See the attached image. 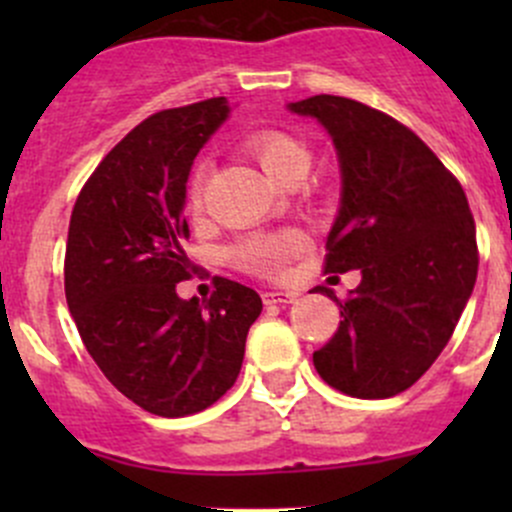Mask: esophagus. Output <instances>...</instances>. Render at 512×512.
<instances>
[{"mask_svg":"<svg viewBox=\"0 0 512 512\" xmlns=\"http://www.w3.org/2000/svg\"><path fill=\"white\" fill-rule=\"evenodd\" d=\"M262 299H265V304H292L294 299H297V294L294 292H265L262 294Z\"/></svg>","mask_w":512,"mask_h":512,"instance_id":"obj_1","label":"esophagus"}]
</instances>
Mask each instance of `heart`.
Here are the masks:
<instances>
[{
	"label": "heart",
	"instance_id": "b5f03b06",
	"mask_svg": "<svg viewBox=\"0 0 512 512\" xmlns=\"http://www.w3.org/2000/svg\"><path fill=\"white\" fill-rule=\"evenodd\" d=\"M247 151L255 156L257 163L265 168L272 180L285 185L292 175L307 173L309 168V148L299 138L289 136L285 131L275 128H262L247 136ZM205 193V165L198 163L190 173L188 185H185V205L190 210H200ZM304 240L299 232L280 230L267 232V235H252L237 242L230 250V260L242 272L255 277H280L285 267L302 252Z\"/></svg>",
	"mask_w": 512,
	"mask_h": 512
}]
</instances>
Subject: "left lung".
Wrapping results in <instances>:
<instances>
[{"label": "left lung", "instance_id": "8db88e82", "mask_svg": "<svg viewBox=\"0 0 512 512\" xmlns=\"http://www.w3.org/2000/svg\"><path fill=\"white\" fill-rule=\"evenodd\" d=\"M289 111L332 136L342 208L324 272L361 270L337 299L334 337L314 369L356 399H389L428 371L451 339L478 275L476 223L456 175L396 118L344 96H309Z\"/></svg>", "mask_w": 512, "mask_h": 512}]
</instances>
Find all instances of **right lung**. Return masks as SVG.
<instances>
[{
  "label": "right lung",
  "instance_id": "1",
  "mask_svg": "<svg viewBox=\"0 0 512 512\" xmlns=\"http://www.w3.org/2000/svg\"><path fill=\"white\" fill-rule=\"evenodd\" d=\"M227 98L165 108L138 123L76 198L64 257L66 304L86 352L126 399L165 418L198 414L235 384L262 299L215 280L200 302L183 218L190 165L227 118Z\"/></svg>",
  "mask_w": 512,
  "mask_h": 512
}]
</instances>
